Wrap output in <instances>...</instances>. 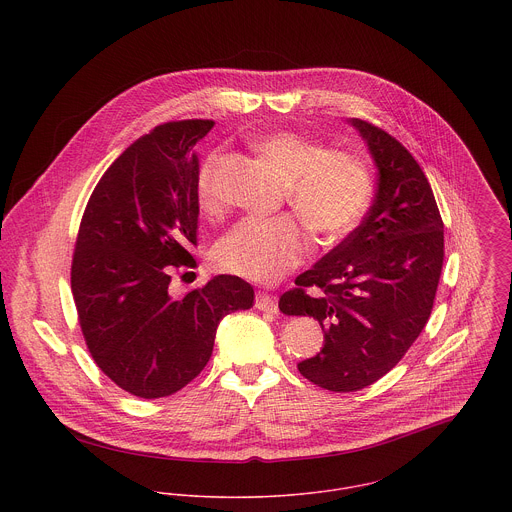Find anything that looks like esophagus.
I'll list each match as a JSON object with an SVG mask.
<instances>
[{
  "label": "esophagus",
  "instance_id": "esophagus-1",
  "mask_svg": "<svg viewBox=\"0 0 512 512\" xmlns=\"http://www.w3.org/2000/svg\"><path fill=\"white\" fill-rule=\"evenodd\" d=\"M256 309L260 311H266V313H278V301L266 292L256 293Z\"/></svg>",
  "mask_w": 512,
  "mask_h": 512
}]
</instances>
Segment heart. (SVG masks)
<instances>
[{
  "mask_svg": "<svg viewBox=\"0 0 512 512\" xmlns=\"http://www.w3.org/2000/svg\"><path fill=\"white\" fill-rule=\"evenodd\" d=\"M258 151L288 183V203L299 220L321 238H343L365 217L372 181L365 167L347 153L329 151L297 132H276L258 142ZM213 151L197 173V199L203 211L222 209ZM311 252V238L288 215L246 217L236 222L215 248L220 270L254 282H276Z\"/></svg>",
  "mask_w": 512,
  "mask_h": 512,
  "instance_id": "1",
  "label": "heart"
}]
</instances>
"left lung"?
Listing matches in <instances>:
<instances>
[{
    "mask_svg": "<svg viewBox=\"0 0 512 512\" xmlns=\"http://www.w3.org/2000/svg\"><path fill=\"white\" fill-rule=\"evenodd\" d=\"M378 167L374 203L339 246L280 297L286 315L315 317L325 345L297 368L331 392H355L400 363L426 327L443 266V220L414 155L353 118Z\"/></svg>",
    "mask_w": 512,
    "mask_h": 512,
    "instance_id": "8db88e82",
    "label": "left lung"
}]
</instances>
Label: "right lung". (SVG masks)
Here are the masks:
<instances>
[{"instance_id":"add662e5","label":"right lung","mask_w":512,"mask_h":512,"mask_svg":"<svg viewBox=\"0 0 512 512\" xmlns=\"http://www.w3.org/2000/svg\"><path fill=\"white\" fill-rule=\"evenodd\" d=\"M213 120H175L138 138L100 177L82 213L71 266L76 315L88 353L122 390L165 398L213 355L219 321L254 305L238 276H217L169 295L173 268H195V144Z\"/></svg>"}]
</instances>
